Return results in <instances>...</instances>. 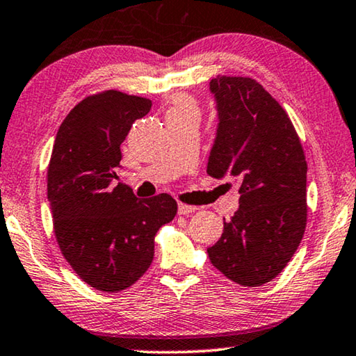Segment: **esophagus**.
I'll return each mask as SVG.
<instances>
[{
	"label": "esophagus",
	"instance_id": "34e87169",
	"mask_svg": "<svg viewBox=\"0 0 356 356\" xmlns=\"http://www.w3.org/2000/svg\"><path fill=\"white\" fill-rule=\"evenodd\" d=\"M179 213H182V216H188V213L198 211V207L196 206H188V204H182V202H179Z\"/></svg>",
	"mask_w": 356,
	"mask_h": 356
}]
</instances>
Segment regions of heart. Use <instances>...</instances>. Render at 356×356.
<instances>
[{"label": "heart", "instance_id": "b5f03b06", "mask_svg": "<svg viewBox=\"0 0 356 356\" xmlns=\"http://www.w3.org/2000/svg\"><path fill=\"white\" fill-rule=\"evenodd\" d=\"M168 114H193L198 115V107L185 95H174L172 104L169 107Z\"/></svg>", "mask_w": 356, "mask_h": 356}]
</instances>
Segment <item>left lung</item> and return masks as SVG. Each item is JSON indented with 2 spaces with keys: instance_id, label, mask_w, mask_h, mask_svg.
Returning <instances> with one entry per match:
<instances>
[{
  "instance_id": "1",
  "label": "left lung",
  "mask_w": 356,
  "mask_h": 356,
  "mask_svg": "<svg viewBox=\"0 0 356 356\" xmlns=\"http://www.w3.org/2000/svg\"><path fill=\"white\" fill-rule=\"evenodd\" d=\"M217 133L207 174L239 184V207L207 249L229 280L259 286L282 273L300 245L307 220V163L290 117L250 77L209 82Z\"/></svg>"
}]
</instances>
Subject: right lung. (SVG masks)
Wrapping results in <instances>:
<instances>
[{"mask_svg": "<svg viewBox=\"0 0 356 356\" xmlns=\"http://www.w3.org/2000/svg\"><path fill=\"white\" fill-rule=\"evenodd\" d=\"M152 101L109 90L82 99L56 133L47 171L55 236L76 274L93 289L131 286L154 259V238L176 217L168 193L139 200L118 184L120 144Z\"/></svg>", "mask_w": 356, "mask_h": 356, "instance_id": "right-lung-1", "label": "right lung"}]
</instances>
